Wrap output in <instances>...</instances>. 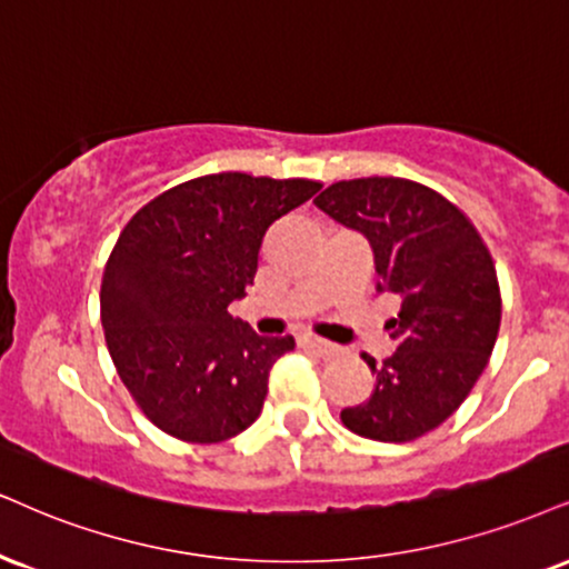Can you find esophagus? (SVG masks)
<instances>
[{
	"mask_svg": "<svg viewBox=\"0 0 569 569\" xmlns=\"http://www.w3.org/2000/svg\"><path fill=\"white\" fill-rule=\"evenodd\" d=\"M298 346L311 350L313 356H319V359H332V356L340 353L338 346H332V342L321 340V338H313V335H300L298 338Z\"/></svg>",
	"mask_w": 569,
	"mask_h": 569,
	"instance_id": "1",
	"label": "esophagus"
}]
</instances>
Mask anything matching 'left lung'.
I'll return each mask as SVG.
<instances>
[{
    "label": "left lung",
    "instance_id": "left-lung-1",
    "mask_svg": "<svg viewBox=\"0 0 569 569\" xmlns=\"http://www.w3.org/2000/svg\"><path fill=\"white\" fill-rule=\"evenodd\" d=\"M317 208L367 237L377 287L401 298L396 350L377 363L367 401L340 411L350 432L382 443L422 438L459 409L501 325L496 269L478 229L435 189L396 177L338 181Z\"/></svg>",
    "mask_w": 569,
    "mask_h": 569
}]
</instances>
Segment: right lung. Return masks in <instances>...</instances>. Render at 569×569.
<instances>
[{"instance_id":"right-lung-1","label":"right lung","mask_w":569,"mask_h":569,"mask_svg":"<svg viewBox=\"0 0 569 569\" xmlns=\"http://www.w3.org/2000/svg\"><path fill=\"white\" fill-rule=\"evenodd\" d=\"M321 189L308 179L210 173L168 189L126 223L102 277L104 340L144 417L189 443L256 422L273 361L296 348L229 313L263 237Z\"/></svg>"}]
</instances>
